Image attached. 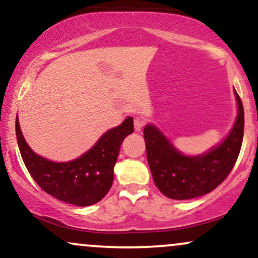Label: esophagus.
Wrapping results in <instances>:
<instances>
[{"label": "esophagus", "instance_id": "esophagus-1", "mask_svg": "<svg viewBox=\"0 0 258 258\" xmlns=\"http://www.w3.org/2000/svg\"><path fill=\"white\" fill-rule=\"evenodd\" d=\"M133 123H135L136 131L139 132L142 130V127L144 126V123H146V120H144L143 117H141V116H136L135 120H133Z\"/></svg>", "mask_w": 258, "mask_h": 258}]
</instances>
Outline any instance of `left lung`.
<instances>
[{
	"label": "left lung",
	"mask_w": 258,
	"mask_h": 258,
	"mask_svg": "<svg viewBox=\"0 0 258 258\" xmlns=\"http://www.w3.org/2000/svg\"><path fill=\"white\" fill-rule=\"evenodd\" d=\"M236 114L223 141L198 155H185L153 123L144 127L147 159L154 183L165 197L189 200L205 195L227 178L238 159L244 136V108L238 93Z\"/></svg>",
	"instance_id": "obj_1"
}]
</instances>
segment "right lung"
<instances>
[{"mask_svg":"<svg viewBox=\"0 0 258 258\" xmlns=\"http://www.w3.org/2000/svg\"><path fill=\"white\" fill-rule=\"evenodd\" d=\"M16 133L29 173L47 194L75 206H90L102 200L110 189L121 143L133 133V119L128 116L121 125L108 130L91 149L65 162L35 153L23 136L18 115Z\"/></svg>","mask_w":258,"mask_h":258,"instance_id":"add662e5","label":"right lung"}]
</instances>
